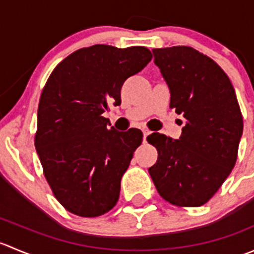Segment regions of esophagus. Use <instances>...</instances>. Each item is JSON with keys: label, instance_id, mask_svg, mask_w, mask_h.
I'll return each instance as SVG.
<instances>
[{"label": "esophagus", "instance_id": "1", "mask_svg": "<svg viewBox=\"0 0 254 254\" xmlns=\"http://www.w3.org/2000/svg\"><path fill=\"white\" fill-rule=\"evenodd\" d=\"M142 134H143V142H145L146 139H147V136L150 135V131H148V130H146V129H143Z\"/></svg>", "mask_w": 254, "mask_h": 254}]
</instances>
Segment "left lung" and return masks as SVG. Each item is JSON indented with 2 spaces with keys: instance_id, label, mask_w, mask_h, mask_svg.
<instances>
[{
  "instance_id": "1",
  "label": "left lung",
  "mask_w": 254,
  "mask_h": 254,
  "mask_svg": "<svg viewBox=\"0 0 254 254\" xmlns=\"http://www.w3.org/2000/svg\"><path fill=\"white\" fill-rule=\"evenodd\" d=\"M155 64L171 92V108L183 114L178 140L153 132L157 148L148 168L158 194L177 206H201L219 190L237 160L243 120L229 76L190 47L153 49Z\"/></svg>"
}]
</instances>
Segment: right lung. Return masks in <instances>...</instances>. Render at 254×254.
<instances>
[{"mask_svg":"<svg viewBox=\"0 0 254 254\" xmlns=\"http://www.w3.org/2000/svg\"><path fill=\"white\" fill-rule=\"evenodd\" d=\"M152 59L145 47L97 44L64 59L48 78L38 107L35 148L54 195L82 217L106 214L117 204L120 181L142 132L109 129L103 117L119 106L125 79Z\"/></svg>","mask_w":254,"mask_h":254,"instance_id":"obj_1","label":"right lung"}]
</instances>
